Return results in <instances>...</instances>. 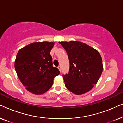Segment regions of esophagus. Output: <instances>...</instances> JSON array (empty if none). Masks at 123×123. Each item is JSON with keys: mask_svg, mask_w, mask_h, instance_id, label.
<instances>
[{"mask_svg": "<svg viewBox=\"0 0 123 123\" xmlns=\"http://www.w3.org/2000/svg\"><path fill=\"white\" fill-rule=\"evenodd\" d=\"M58 69L59 70V71L61 72V67L59 66V67H58Z\"/></svg>", "mask_w": 123, "mask_h": 123, "instance_id": "34e87169", "label": "esophagus"}]
</instances>
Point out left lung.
I'll return each instance as SVG.
<instances>
[{
  "instance_id": "left-lung-1",
  "label": "left lung",
  "mask_w": 123,
  "mask_h": 123,
  "mask_svg": "<svg viewBox=\"0 0 123 123\" xmlns=\"http://www.w3.org/2000/svg\"><path fill=\"white\" fill-rule=\"evenodd\" d=\"M59 43L66 51L70 63L69 73L63 75L65 87L75 95L86 93L97 83L102 74L103 65L100 53L82 42Z\"/></svg>"
}]
</instances>
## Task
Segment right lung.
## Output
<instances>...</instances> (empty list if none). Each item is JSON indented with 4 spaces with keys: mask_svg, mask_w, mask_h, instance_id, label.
<instances>
[{
    "mask_svg": "<svg viewBox=\"0 0 123 123\" xmlns=\"http://www.w3.org/2000/svg\"><path fill=\"white\" fill-rule=\"evenodd\" d=\"M54 42H36L18 51L14 63L16 73L26 90L42 95L51 88L55 77L60 74L53 67L50 51Z\"/></svg>",
    "mask_w": 123,
    "mask_h": 123,
    "instance_id": "obj_1",
    "label": "right lung"
}]
</instances>
